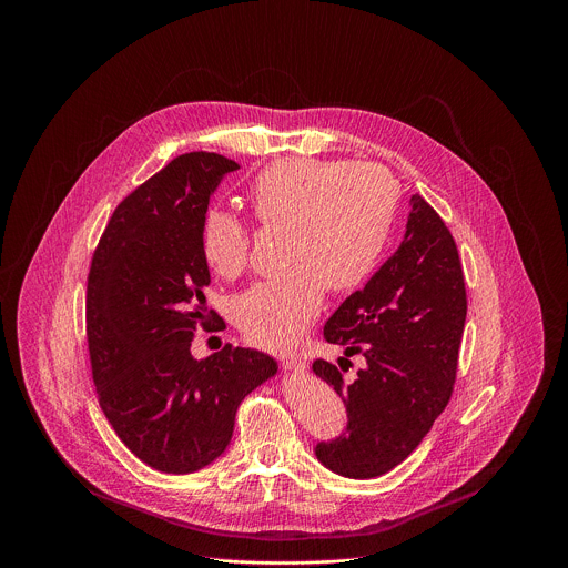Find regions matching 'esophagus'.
<instances>
[{
    "label": "esophagus",
    "instance_id": "34e87169",
    "mask_svg": "<svg viewBox=\"0 0 568 568\" xmlns=\"http://www.w3.org/2000/svg\"><path fill=\"white\" fill-rule=\"evenodd\" d=\"M281 362H283V366H285L287 371H294V373H303V371L307 368V362H305L303 357H294V355H290V357H283Z\"/></svg>",
    "mask_w": 568,
    "mask_h": 568
}]
</instances>
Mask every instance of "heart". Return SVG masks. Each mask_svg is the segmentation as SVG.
Returning a JSON list of instances; mask_svg holds the SVG:
<instances>
[{"mask_svg":"<svg viewBox=\"0 0 568 568\" xmlns=\"http://www.w3.org/2000/svg\"><path fill=\"white\" fill-rule=\"evenodd\" d=\"M397 182L379 164L287 156L261 171L250 186L256 220L281 226V274L252 285L233 303V318L250 342L294 346L323 305V287L351 292L377 267L388 242ZM200 252L209 270L237 278L250 265L252 231L235 213L206 211Z\"/></svg>","mask_w":568,"mask_h":568,"instance_id":"1","label":"heart"}]
</instances>
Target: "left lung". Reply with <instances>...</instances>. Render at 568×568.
Here are the masks:
<instances>
[{
	"label": "left lung",
	"mask_w": 568,
	"mask_h": 568,
	"mask_svg": "<svg viewBox=\"0 0 568 568\" xmlns=\"http://www.w3.org/2000/svg\"><path fill=\"white\" fill-rule=\"evenodd\" d=\"M465 314L456 242L443 217L412 195L397 252L323 328L328 344L366 362L351 384L331 362L312 364L348 412L346 434L314 449L323 465L348 478H373L423 443L454 390Z\"/></svg>",
	"instance_id": "left-lung-1"
}]
</instances>
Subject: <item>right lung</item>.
Returning a JSON list of instances; mask_svg holds the SVG:
<instances>
[{
  "label": "right lung",
  "instance_id": "obj_1",
  "mask_svg": "<svg viewBox=\"0 0 568 568\" xmlns=\"http://www.w3.org/2000/svg\"><path fill=\"white\" fill-rule=\"evenodd\" d=\"M235 161L186 152L132 191L112 213L88 276V346L105 418L145 465L191 474L231 443L240 402L276 375V362L226 344L191 355L206 307L209 265L200 229Z\"/></svg>",
  "mask_w": 568,
  "mask_h": 568
}]
</instances>
